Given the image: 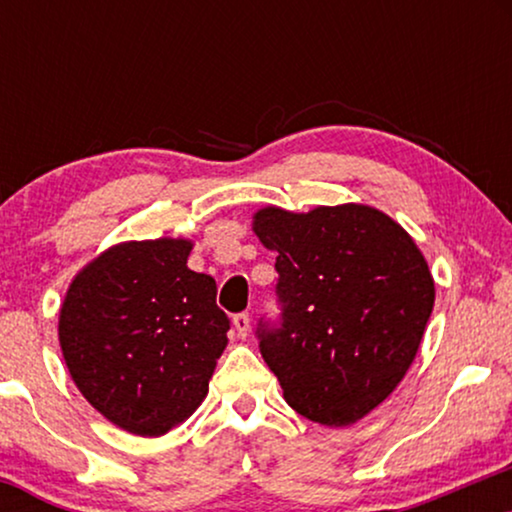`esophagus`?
<instances>
[{"label": "esophagus", "mask_w": 512, "mask_h": 512, "mask_svg": "<svg viewBox=\"0 0 512 512\" xmlns=\"http://www.w3.org/2000/svg\"><path fill=\"white\" fill-rule=\"evenodd\" d=\"M233 328H235V335L240 340H244L249 335V314H235L233 317Z\"/></svg>", "instance_id": "obj_1"}]
</instances>
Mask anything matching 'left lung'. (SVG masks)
Returning a JSON list of instances; mask_svg holds the SVG:
<instances>
[{
  "label": "left lung",
  "mask_w": 512,
  "mask_h": 512,
  "mask_svg": "<svg viewBox=\"0 0 512 512\" xmlns=\"http://www.w3.org/2000/svg\"><path fill=\"white\" fill-rule=\"evenodd\" d=\"M254 233L277 251L282 326L258 340L284 401L324 426L359 422L415 361L436 300L429 263L401 223L359 202L263 207Z\"/></svg>",
  "instance_id": "1"
}]
</instances>
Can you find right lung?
Listing matches in <instances>:
<instances>
[{
  "label": "right lung",
  "mask_w": 512,
  "mask_h": 512,
  "mask_svg": "<svg viewBox=\"0 0 512 512\" xmlns=\"http://www.w3.org/2000/svg\"><path fill=\"white\" fill-rule=\"evenodd\" d=\"M184 237L121 242L76 272L58 338L83 398L135 436L156 438L205 401L230 321L216 282L188 268Z\"/></svg>",
  "instance_id": "add662e5"
}]
</instances>
